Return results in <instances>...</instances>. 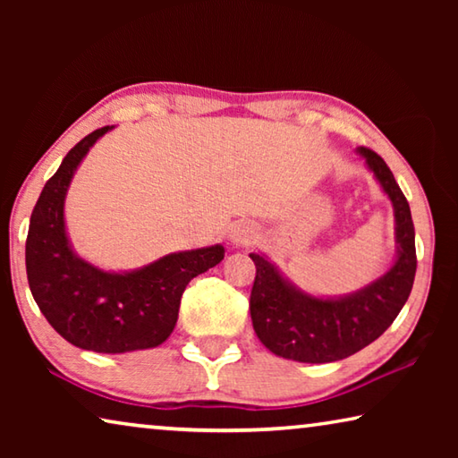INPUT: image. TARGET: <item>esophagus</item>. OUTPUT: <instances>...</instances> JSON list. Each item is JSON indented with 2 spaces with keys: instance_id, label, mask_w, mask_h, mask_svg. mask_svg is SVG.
<instances>
[{
  "instance_id": "1",
  "label": "esophagus",
  "mask_w": 458,
  "mask_h": 458,
  "mask_svg": "<svg viewBox=\"0 0 458 458\" xmlns=\"http://www.w3.org/2000/svg\"><path fill=\"white\" fill-rule=\"evenodd\" d=\"M252 238H254V228L250 226V224H236V226L230 232V240L236 246L250 244Z\"/></svg>"
}]
</instances>
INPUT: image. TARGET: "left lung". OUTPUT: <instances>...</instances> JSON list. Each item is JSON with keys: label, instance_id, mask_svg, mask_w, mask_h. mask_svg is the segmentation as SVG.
<instances>
[{"label": "left lung", "instance_id": "1", "mask_svg": "<svg viewBox=\"0 0 458 458\" xmlns=\"http://www.w3.org/2000/svg\"><path fill=\"white\" fill-rule=\"evenodd\" d=\"M396 216L398 259L376 283L341 299H317L301 293L278 275L273 262L252 252L257 267L250 317L259 339L275 355L303 363H329L350 358L376 341L396 319L410 297L416 275L414 224L408 199L386 161L360 147Z\"/></svg>", "mask_w": 458, "mask_h": 458}]
</instances>
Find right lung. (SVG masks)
<instances>
[{
    "instance_id": "right-lung-1",
    "label": "right lung",
    "mask_w": 458,
    "mask_h": 458,
    "mask_svg": "<svg viewBox=\"0 0 458 458\" xmlns=\"http://www.w3.org/2000/svg\"><path fill=\"white\" fill-rule=\"evenodd\" d=\"M76 143L46 182L30 218L26 273L42 315L68 344L98 353L157 347L172 335L185 286L224 259V246L167 254L133 273H105L76 257L64 230V198L98 137Z\"/></svg>"
}]
</instances>
